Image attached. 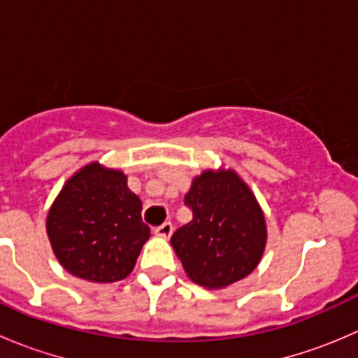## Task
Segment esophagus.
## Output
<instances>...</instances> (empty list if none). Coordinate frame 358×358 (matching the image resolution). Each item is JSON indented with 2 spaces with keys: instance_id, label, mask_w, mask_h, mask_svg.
Returning <instances> with one entry per match:
<instances>
[{
  "instance_id": "esophagus-1",
  "label": "esophagus",
  "mask_w": 358,
  "mask_h": 358,
  "mask_svg": "<svg viewBox=\"0 0 358 358\" xmlns=\"http://www.w3.org/2000/svg\"><path fill=\"white\" fill-rule=\"evenodd\" d=\"M154 232H156V236L168 239V237L173 234V223L171 222H164L162 225L156 227V230H154Z\"/></svg>"
}]
</instances>
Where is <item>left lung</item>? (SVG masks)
Here are the masks:
<instances>
[{"label":"left lung","mask_w":358,"mask_h":358,"mask_svg":"<svg viewBox=\"0 0 358 358\" xmlns=\"http://www.w3.org/2000/svg\"><path fill=\"white\" fill-rule=\"evenodd\" d=\"M192 220L171 236L187 275L204 287H225L249 275L266 243L265 218L234 171H204L185 196Z\"/></svg>","instance_id":"1"}]
</instances>
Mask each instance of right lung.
Returning a JSON list of instances; mask_svg holds the SVG:
<instances>
[{
	"mask_svg": "<svg viewBox=\"0 0 358 358\" xmlns=\"http://www.w3.org/2000/svg\"><path fill=\"white\" fill-rule=\"evenodd\" d=\"M46 230L64 268L92 282L129 275L150 237L142 201L128 189L126 176L99 162L66 183L50 209Z\"/></svg>",
	"mask_w": 358,
	"mask_h": 358,
	"instance_id": "right-lung-1",
	"label": "right lung"
}]
</instances>
